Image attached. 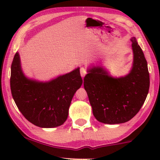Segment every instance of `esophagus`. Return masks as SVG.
I'll return each instance as SVG.
<instances>
[{"mask_svg":"<svg viewBox=\"0 0 160 160\" xmlns=\"http://www.w3.org/2000/svg\"><path fill=\"white\" fill-rule=\"evenodd\" d=\"M86 73H87V71H86L85 68H80V75H81L82 78H84V77H85Z\"/></svg>","mask_w":160,"mask_h":160,"instance_id":"34e87169","label":"esophagus"}]
</instances>
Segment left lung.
Here are the masks:
<instances>
[{
  "label": "left lung",
  "instance_id": "8db88e82",
  "mask_svg": "<svg viewBox=\"0 0 160 160\" xmlns=\"http://www.w3.org/2000/svg\"><path fill=\"white\" fill-rule=\"evenodd\" d=\"M133 62L130 71L117 78L102 65L88 68L84 78L92 113L98 122L120 124L128 122L140 111L150 87V75L142 49L135 38H131Z\"/></svg>",
  "mask_w": 160,
  "mask_h": 160
}]
</instances>
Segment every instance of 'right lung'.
Masks as SVG:
<instances>
[{
    "label": "right lung",
    "instance_id": "obj_1",
    "mask_svg": "<svg viewBox=\"0 0 160 160\" xmlns=\"http://www.w3.org/2000/svg\"><path fill=\"white\" fill-rule=\"evenodd\" d=\"M82 83L80 68L43 82L25 76L19 52L12 60V98L24 117L38 127L54 128L63 124L68 116L71 100Z\"/></svg>",
    "mask_w": 160,
    "mask_h": 160
}]
</instances>
